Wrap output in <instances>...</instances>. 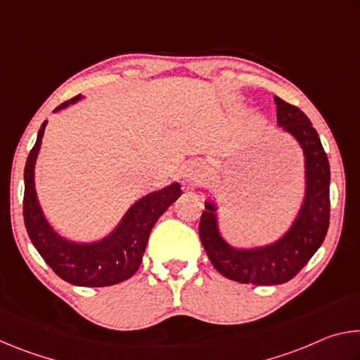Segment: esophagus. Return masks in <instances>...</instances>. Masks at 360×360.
I'll return each instance as SVG.
<instances>
[{
  "mask_svg": "<svg viewBox=\"0 0 360 360\" xmlns=\"http://www.w3.org/2000/svg\"><path fill=\"white\" fill-rule=\"evenodd\" d=\"M208 165L202 160L188 162L184 168V178L191 186H202L208 178Z\"/></svg>",
  "mask_w": 360,
  "mask_h": 360,
  "instance_id": "34e87169",
  "label": "esophagus"
}]
</instances>
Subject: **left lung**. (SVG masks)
Instances as JSON below:
<instances>
[{
	"instance_id": "obj_1",
	"label": "left lung",
	"mask_w": 360,
	"mask_h": 360,
	"mask_svg": "<svg viewBox=\"0 0 360 360\" xmlns=\"http://www.w3.org/2000/svg\"><path fill=\"white\" fill-rule=\"evenodd\" d=\"M278 125L295 139L304 157V195L290 227L264 246L236 248L219 230L216 203L206 200L198 233L206 254L222 276L243 284L288 283L308 264L324 241L330 219V167L318 131L297 106L275 96Z\"/></svg>"
}]
</instances>
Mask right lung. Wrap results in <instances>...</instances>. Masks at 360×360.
<instances>
[{"label":"right lung","mask_w":360,"mask_h":360,"mask_svg":"<svg viewBox=\"0 0 360 360\" xmlns=\"http://www.w3.org/2000/svg\"><path fill=\"white\" fill-rule=\"evenodd\" d=\"M81 98L82 96L77 95L70 101L62 103L53 112L75 105ZM46 125L47 120L42 122L23 173V219L30 240L46 264L66 283L84 288H105L125 281L138 271L150 230L158 217L181 197V186L173 182L160 191L144 195L130 206L115 229L105 238L92 243L65 238L49 224L34 187V165Z\"/></svg>","instance_id":"add662e5"}]
</instances>
